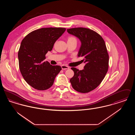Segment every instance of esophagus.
I'll list each match as a JSON object with an SVG mask.
<instances>
[{
    "mask_svg": "<svg viewBox=\"0 0 135 135\" xmlns=\"http://www.w3.org/2000/svg\"><path fill=\"white\" fill-rule=\"evenodd\" d=\"M61 68H62V70H66V69H69V67L67 66H66L64 65H63L61 66Z\"/></svg>",
    "mask_w": 135,
    "mask_h": 135,
    "instance_id": "obj_1",
    "label": "esophagus"
}]
</instances>
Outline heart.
Listing matches in <instances>:
<instances>
[{
    "mask_svg": "<svg viewBox=\"0 0 135 135\" xmlns=\"http://www.w3.org/2000/svg\"><path fill=\"white\" fill-rule=\"evenodd\" d=\"M68 41H76V39L73 36H69L68 37Z\"/></svg>",
    "mask_w": 135,
    "mask_h": 135,
    "instance_id": "1",
    "label": "heart"
}]
</instances>
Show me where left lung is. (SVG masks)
Segmentation results:
<instances>
[{"mask_svg": "<svg viewBox=\"0 0 135 135\" xmlns=\"http://www.w3.org/2000/svg\"><path fill=\"white\" fill-rule=\"evenodd\" d=\"M81 42L77 54L82 57L85 66L82 70L72 67L74 75L70 80L73 88L86 93L95 89L101 84L108 69L109 56L103 38L97 32L85 28L67 29Z\"/></svg>", "mask_w": 135, "mask_h": 135, "instance_id": "8db88e82", "label": "left lung"}]
</instances>
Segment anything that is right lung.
<instances>
[{"mask_svg":"<svg viewBox=\"0 0 135 135\" xmlns=\"http://www.w3.org/2000/svg\"><path fill=\"white\" fill-rule=\"evenodd\" d=\"M65 30L64 28H43L30 32L22 40L18 52L20 70L33 88L41 90L50 88L61 70V66H52L44 60Z\"/></svg>","mask_w":135,"mask_h":135,"instance_id":"obj_1","label":"right lung"}]
</instances>
